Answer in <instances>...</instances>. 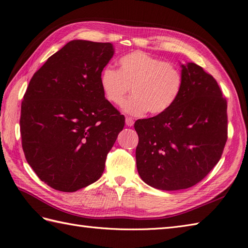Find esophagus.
I'll list each match as a JSON object with an SVG mask.
<instances>
[{"instance_id": "esophagus-1", "label": "esophagus", "mask_w": 248, "mask_h": 248, "mask_svg": "<svg viewBox=\"0 0 248 248\" xmlns=\"http://www.w3.org/2000/svg\"><path fill=\"white\" fill-rule=\"evenodd\" d=\"M125 123H126V125L128 126V127H131V126H133V124H134V121H133V120H132V118L126 117V119H125Z\"/></svg>"}]
</instances>
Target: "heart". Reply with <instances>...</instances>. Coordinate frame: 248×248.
<instances>
[{"label":"heart","mask_w":248,"mask_h":248,"mask_svg":"<svg viewBox=\"0 0 248 248\" xmlns=\"http://www.w3.org/2000/svg\"><path fill=\"white\" fill-rule=\"evenodd\" d=\"M118 64L119 70L107 66L99 76L102 94L109 103L121 106L131 88L133 96L123 107L127 114L160 115L174 106L183 86L177 66L141 50L121 57Z\"/></svg>","instance_id":"obj_1"}]
</instances>
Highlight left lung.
<instances>
[{
    "instance_id": "8db88e82",
    "label": "left lung",
    "mask_w": 248,
    "mask_h": 248,
    "mask_svg": "<svg viewBox=\"0 0 248 248\" xmlns=\"http://www.w3.org/2000/svg\"><path fill=\"white\" fill-rule=\"evenodd\" d=\"M180 66L183 86L174 106L134 123L139 175L168 191L204 179L219 161L228 139L227 100L217 81L197 64Z\"/></svg>"
}]
</instances>
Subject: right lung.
<instances>
[{
	"label": "right lung",
	"mask_w": 248,
	"mask_h": 248,
	"mask_svg": "<svg viewBox=\"0 0 248 248\" xmlns=\"http://www.w3.org/2000/svg\"><path fill=\"white\" fill-rule=\"evenodd\" d=\"M111 43L72 40L35 72L20 114L26 159L51 188L73 192L98 180L125 118L102 94Z\"/></svg>",
	"instance_id": "right-lung-1"
}]
</instances>
